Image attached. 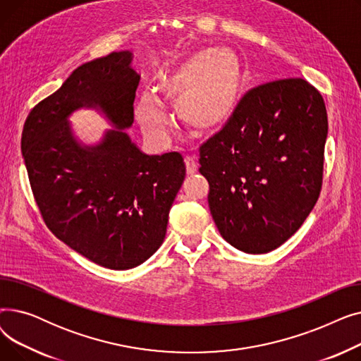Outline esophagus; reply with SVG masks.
I'll use <instances>...</instances> for the list:
<instances>
[{
	"mask_svg": "<svg viewBox=\"0 0 361 361\" xmlns=\"http://www.w3.org/2000/svg\"><path fill=\"white\" fill-rule=\"evenodd\" d=\"M184 162H185V171H187V174L193 176V174L197 173V162H196V159H195L193 157H185V158H184Z\"/></svg>",
	"mask_w": 361,
	"mask_h": 361,
	"instance_id": "esophagus-1",
	"label": "esophagus"
}]
</instances>
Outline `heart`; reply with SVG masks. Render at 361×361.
<instances>
[{"label": "heart", "mask_w": 361, "mask_h": 361, "mask_svg": "<svg viewBox=\"0 0 361 361\" xmlns=\"http://www.w3.org/2000/svg\"><path fill=\"white\" fill-rule=\"evenodd\" d=\"M241 89V61L233 49L225 47H207L188 54L164 75L158 86L162 97L174 102L177 117L200 133L215 131L228 123ZM135 117L147 137H164L169 120L155 94H140Z\"/></svg>", "instance_id": "heart-1"}]
</instances>
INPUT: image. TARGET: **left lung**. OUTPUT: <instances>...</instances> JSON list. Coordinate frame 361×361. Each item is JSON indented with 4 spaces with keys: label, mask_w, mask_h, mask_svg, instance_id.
<instances>
[{
    "label": "left lung",
    "mask_w": 361,
    "mask_h": 361,
    "mask_svg": "<svg viewBox=\"0 0 361 361\" xmlns=\"http://www.w3.org/2000/svg\"><path fill=\"white\" fill-rule=\"evenodd\" d=\"M328 117L306 80L252 89L200 147V174L218 231L233 247L268 253L286 243L317 202Z\"/></svg>",
    "instance_id": "obj_1"
}]
</instances>
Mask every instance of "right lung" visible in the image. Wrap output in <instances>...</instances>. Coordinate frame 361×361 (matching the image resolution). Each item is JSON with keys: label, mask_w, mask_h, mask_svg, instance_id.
<instances>
[{"label": "right lung", "mask_w": 361, "mask_h": 361, "mask_svg": "<svg viewBox=\"0 0 361 361\" xmlns=\"http://www.w3.org/2000/svg\"><path fill=\"white\" fill-rule=\"evenodd\" d=\"M131 61V51H120L82 64L30 111L22 133L30 187L48 228L116 271L139 267L161 247L185 177L178 152L146 155L126 131L140 80ZM83 107L111 126L90 145L69 123Z\"/></svg>", "instance_id": "1"}]
</instances>
